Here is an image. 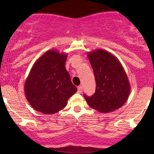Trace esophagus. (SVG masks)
Returning a JSON list of instances; mask_svg holds the SVG:
<instances>
[{
    "mask_svg": "<svg viewBox=\"0 0 154 154\" xmlns=\"http://www.w3.org/2000/svg\"><path fill=\"white\" fill-rule=\"evenodd\" d=\"M77 91H78L79 93H81L83 91V86H79L77 87Z\"/></svg>",
    "mask_w": 154,
    "mask_h": 154,
    "instance_id": "1",
    "label": "esophagus"
}]
</instances>
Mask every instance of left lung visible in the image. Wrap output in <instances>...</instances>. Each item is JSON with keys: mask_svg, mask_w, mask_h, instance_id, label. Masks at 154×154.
Listing matches in <instances>:
<instances>
[{"mask_svg": "<svg viewBox=\"0 0 154 154\" xmlns=\"http://www.w3.org/2000/svg\"><path fill=\"white\" fill-rule=\"evenodd\" d=\"M94 71L95 92L84 94L88 106L102 113L122 107L130 95V84L125 69L117 57L109 51L96 49L87 54Z\"/></svg>", "mask_w": 154, "mask_h": 154, "instance_id": "1", "label": "left lung"}]
</instances>
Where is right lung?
Here are the masks:
<instances>
[{"instance_id":"right-lung-1","label":"right lung","mask_w":154,"mask_h":154,"mask_svg":"<svg viewBox=\"0 0 154 154\" xmlns=\"http://www.w3.org/2000/svg\"><path fill=\"white\" fill-rule=\"evenodd\" d=\"M67 54L49 50L32 66L24 83V93L32 108L46 115L58 112L77 91L65 67Z\"/></svg>"}]
</instances>
